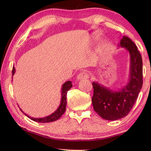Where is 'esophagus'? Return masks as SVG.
I'll return each instance as SVG.
<instances>
[{
  "mask_svg": "<svg viewBox=\"0 0 151 151\" xmlns=\"http://www.w3.org/2000/svg\"><path fill=\"white\" fill-rule=\"evenodd\" d=\"M88 78H89L88 74L84 71L80 73L77 76V79L79 80V81H81V80H84V79H88Z\"/></svg>",
  "mask_w": 151,
  "mask_h": 151,
  "instance_id": "esophagus-1",
  "label": "esophagus"
}]
</instances>
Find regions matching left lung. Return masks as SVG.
<instances>
[{
	"label": "left lung",
	"mask_w": 151,
	"mask_h": 151,
	"mask_svg": "<svg viewBox=\"0 0 151 151\" xmlns=\"http://www.w3.org/2000/svg\"><path fill=\"white\" fill-rule=\"evenodd\" d=\"M119 47H124L130 54V76L127 84L119 91L92 83L93 95L91 101L94 110L106 120L115 121L129 114L138 97L143 84L142 58L133 41L123 36Z\"/></svg>",
	"instance_id": "left-lung-1"
}]
</instances>
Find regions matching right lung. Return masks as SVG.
Returning <instances> with one entry per match:
<instances>
[{"label": "right lung", "instance_id": "right-lung-1", "mask_svg": "<svg viewBox=\"0 0 151 151\" xmlns=\"http://www.w3.org/2000/svg\"><path fill=\"white\" fill-rule=\"evenodd\" d=\"M15 72V67H13V70H12V76L14 75V73ZM72 83L71 81H67L66 82L64 83L62 86V90H61V93H62V98H61V102L59 106V107L58 108L57 110L52 113V114H50L49 116H47L45 117H43V118H34V117H31L29 115H28L27 114H24L23 111H22L21 109H20L21 111L23 112V114H24L25 115H27L28 117H29L30 119H32L34 121L38 122V123H50V122H53L55 121L56 120L58 119L61 117V116L64 114V112L65 111V108H66V104H67V93L69 89L72 88Z\"/></svg>", "mask_w": 151, "mask_h": 151}]
</instances>
